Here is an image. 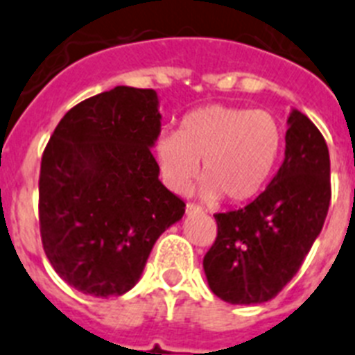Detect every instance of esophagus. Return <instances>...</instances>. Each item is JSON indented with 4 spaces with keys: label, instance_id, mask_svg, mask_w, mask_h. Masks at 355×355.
Masks as SVG:
<instances>
[{
    "label": "esophagus",
    "instance_id": "1",
    "mask_svg": "<svg viewBox=\"0 0 355 355\" xmlns=\"http://www.w3.org/2000/svg\"><path fill=\"white\" fill-rule=\"evenodd\" d=\"M186 213L187 214H198V213H202V207H198V205H195V204H187Z\"/></svg>",
    "mask_w": 355,
    "mask_h": 355
}]
</instances>
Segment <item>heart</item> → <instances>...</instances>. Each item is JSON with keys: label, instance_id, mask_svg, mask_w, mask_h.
I'll return each instance as SVG.
<instances>
[{"label": "heart", "instance_id": "1", "mask_svg": "<svg viewBox=\"0 0 355 355\" xmlns=\"http://www.w3.org/2000/svg\"><path fill=\"white\" fill-rule=\"evenodd\" d=\"M284 146L278 119L263 110L209 104L189 112L180 132H166L155 142L164 184L186 193L200 173V196H225L231 204L251 200L269 182Z\"/></svg>", "mask_w": 355, "mask_h": 355}]
</instances>
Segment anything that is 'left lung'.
<instances>
[{"instance_id": "1", "label": "left lung", "mask_w": 355, "mask_h": 355, "mask_svg": "<svg viewBox=\"0 0 355 355\" xmlns=\"http://www.w3.org/2000/svg\"><path fill=\"white\" fill-rule=\"evenodd\" d=\"M285 159L254 202L214 214L218 234L204 256L209 288L233 305L272 300L300 270L330 205V157L311 119L291 110Z\"/></svg>"}]
</instances>
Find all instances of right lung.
Here are the masks:
<instances>
[{
  "label": "right lung",
  "mask_w": 355,
  "mask_h": 355,
  "mask_svg": "<svg viewBox=\"0 0 355 355\" xmlns=\"http://www.w3.org/2000/svg\"><path fill=\"white\" fill-rule=\"evenodd\" d=\"M155 90L115 86L61 119L41 160V240L53 270L95 297L141 279L160 234L186 204L159 180Z\"/></svg>",
  "instance_id": "1"
}]
</instances>
